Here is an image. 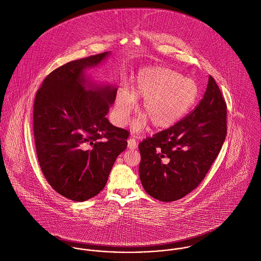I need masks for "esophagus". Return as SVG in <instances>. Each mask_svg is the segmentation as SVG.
<instances>
[{
  "instance_id": "esophagus-1",
  "label": "esophagus",
  "mask_w": 261,
  "mask_h": 261,
  "mask_svg": "<svg viewBox=\"0 0 261 261\" xmlns=\"http://www.w3.org/2000/svg\"><path fill=\"white\" fill-rule=\"evenodd\" d=\"M128 148L131 149V150H134L136 147H137V142L134 138H129L128 139Z\"/></svg>"
}]
</instances>
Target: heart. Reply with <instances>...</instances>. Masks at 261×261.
Here are the masks:
<instances>
[{
	"label": "heart",
	"mask_w": 261,
	"mask_h": 261,
	"mask_svg": "<svg viewBox=\"0 0 261 261\" xmlns=\"http://www.w3.org/2000/svg\"><path fill=\"white\" fill-rule=\"evenodd\" d=\"M197 96V86L189 78L161 66L145 67L139 71L131 93L122 89L114 103V117L123 125L135 108L138 99H143L138 118L132 125L135 132L142 131L148 121L155 129L168 128L177 123L192 107Z\"/></svg>",
	"instance_id": "1"
}]
</instances>
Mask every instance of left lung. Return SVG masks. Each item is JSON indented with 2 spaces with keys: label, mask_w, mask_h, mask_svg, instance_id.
Listing matches in <instances>:
<instances>
[{
  "label": "left lung",
  "mask_w": 261,
  "mask_h": 261,
  "mask_svg": "<svg viewBox=\"0 0 261 261\" xmlns=\"http://www.w3.org/2000/svg\"><path fill=\"white\" fill-rule=\"evenodd\" d=\"M227 135V105L210 76L196 109L183 120L139 143L140 181L153 198L181 199L203 180Z\"/></svg>",
  "instance_id": "1"
}]
</instances>
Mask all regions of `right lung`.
I'll return each instance as SVG.
<instances>
[{"mask_svg": "<svg viewBox=\"0 0 261 261\" xmlns=\"http://www.w3.org/2000/svg\"><path fill=\"white\" fill-rule=\"evenodd\" d=\"M110 54L59 67L36 92L33 133L38 163L53 189L70 200L82 202L97 195L127 147L128 131L106 118L118 88L86 75Z\"/></svg>", "mask_w": 261, "mask_h": 261, "instance_id": "obj_1", "label": "right lung"}]
</instances>
